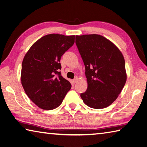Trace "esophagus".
Instances as JSON below:
<instances>
[{
  "mask_svg": "<svg viewBox=\"0 0 147 147\" xmlns=\"http://www.w3.org/2000/svg\"><path fill=\"white\" fill-rule=\"evenodd\" d=\"M73 83H76V82H78V77H76L75 78H74V80H73Z\"/></svg>",
  "mask_w": 147,
  "mask_h": 147,
  "instance_id": "esophagus-1",
  "label": "esophagus"
}]
</instances>
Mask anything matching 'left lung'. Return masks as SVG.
Returning <instances> with one entry per match:
<instances>
[{
  "label": "left lung",
  "mask_w": 147,
  "mask_h": 147,
  "mask_svg": "<svg viewBox=\"0 0 147 147\" xmlns=\"http://www.w3.org/2000/svg\"><path fill=\"white\" fill-rule=\"evenodd\" d=\"M76 44L88 82L81 98L91 108L108 107L116 100L126 82L123 54L113 43L96 34L76 36Z\"/></svg>",
  "instance_id": "1"
}]
</instances>
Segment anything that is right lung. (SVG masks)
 I'll return each mask as SVG.
<instances>
[{
	"mask_svg": "<svg viewBox=\"0 0 147 147\" xmlns=\"http://www.w3.org/2000/svg\"><path fill=\"white\" fill-rule=\"evenodd\" d=\"M74 35L50 34L31 47L22 62L21 80L34 104L45 110L60 105L71 85L61 76V58L74 43Z\"/></svg>",
	"mask_w": 147,
	"mask_h": 147,
	"instance_id": "1",
	"label": "right lung"
}]
</instances>
